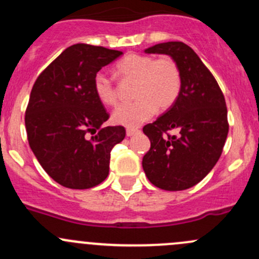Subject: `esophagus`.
<instances>
[{
	"label": "esophagus",
	"mask_w": 259,
	"mask_h": 259,
	"mask_svg": "<svg viewBox=\"0 0 259 259\" xmlns=\"http://www.w3.org/2000/svg\"><path fill=\"white\" fill-rule=\"evenodd\" d=\"M138 133H140L139 129H134V127H127V129H126L127 137H133V135L138 134Z\"/></svg>",
	"instance_id": "1"
}]
</instances>
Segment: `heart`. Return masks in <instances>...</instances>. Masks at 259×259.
<instances>
[{
  "instance_id": "b5f03b06",
  "label": "heart",
  "mask_w": 259,
  "mask_h": 259,
  "mask_svg": "<svg viewBox=\"0 0 259 259\" xmlns=\"http://www.w3.org/2000/svg\"><path fill=\"white\" fill-rule=\"evenodd\" d=\"M116 74L121 79L135 80L133 103L121 104L114 110L111 119L115 124L138 126L155 114L156 109L170 108L182 90V74L176 60L170 56L154 59L150 55L129 54L116 64ZM95 96L103 105L117 103L113 80L100 71L94 76Z\"/></svg>"
}]
</instances>
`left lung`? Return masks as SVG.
<instances>
[{"mask_svg":"<svg viewBox=\"0 0 259 259\" xmlns=\"http://www.w3.org/2000/svg\"><path fill=\"white\" fill-rule=\"evenodd\" d=\"M145 52L165 54L176 60L182 90L166 113L143 127L150 140L143 169L151 184L160 189H188L204 178L221 158L229 129L224 95L208 67L184 42L158 44ZM174 128L178 136L168 134Z\"/></svg>","mask_w":259,"mask_h":259,"instance_id":"8db88e82","label":"left lung"}]
</instances>
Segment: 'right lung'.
<instances>
[{"mask_svg": "<svg viewBox=\"0 0 259 259\" xmlns=\"http://www.w3.org/2000/svg\"><path fill=\"white\" fill-rule=\"evenodd\" d=\"M122 52L76 44L38 75L25 114L28 144L44 170L70 189H89L106 179L110 151L124 126H105L108 111L95 96L94 76ZM91 132L93 137L87 138Z\"/></svg>", "mask_w": 259, "mask_h": 259, "instance_id": "obj_1", "label": "right lung"}]
</instances>
